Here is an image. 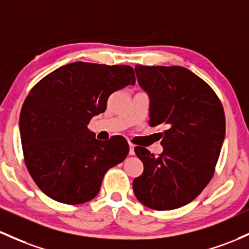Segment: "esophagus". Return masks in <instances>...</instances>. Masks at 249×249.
I'll list each match as a JSON object with an SVG mask.
<instances>
[{
	"label": "esophagus",
	"instance_id": "34e87169",
	"mask_svg": "<svg viewBox=\"0 0 249 249\" xmlns=\"http://www.w3.org/2000/svg\"><path fill=\"white\" fill-rule=\"evenodd\" d=\"M129 154L131 156L135 155V145H133V144H131V143H130V151H129Z\"/></svg>",
	"mask_w": 249,
	"mask_h": 249
}]
</instances>
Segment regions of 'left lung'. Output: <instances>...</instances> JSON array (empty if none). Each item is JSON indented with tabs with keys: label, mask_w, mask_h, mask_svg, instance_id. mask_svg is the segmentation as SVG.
<instances>
[{
	"label": "left lung",
	"mask_w": 249,
	"mask_h": 249,
	"mask_svg": "<svg viewBox=\"0 0 249 249\" xmlns=\"http://www.w3.org/2000/svg\"><path fill=\"white\" fill-rule=\"evenodd\" d=\"M135 71L150 95V126L164 124L168 130L158 157L135 147L144 171L133 179V191L151 209L179 208L214 176L226 133L223 106L214 89L187 68L136 65Z\"/></svg>",
	"instance_id": "8db88e82"
}]
</instances>
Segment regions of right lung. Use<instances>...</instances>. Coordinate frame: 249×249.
I'll return each instance as SVG.
<instances>
[{
  "mask_svg": "<svg viewBox=\"0 0 249 249\" xmlns=\"http://www.w3.org/2000/svg\"><path fill=\"white\" fill-rule=\"evenodd\" d=\"M133 68L76 61L42 78L20 113L24 163L41 191L66 204L91 201L104 175L129 154L122 136L98 141L87 129L113 92L135 85Z\"/></svg>",
  "mask_w": 249,
  "mask_h": 249,
  "instance_id": "1",
  "label": "right lung"
}]
</instances>
